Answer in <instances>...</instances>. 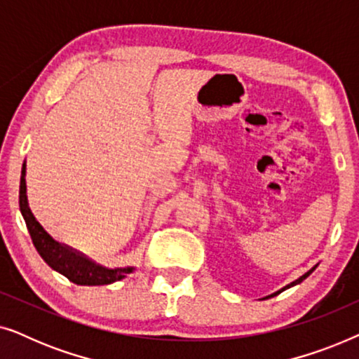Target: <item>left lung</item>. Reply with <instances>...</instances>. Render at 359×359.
<instances>
[{
  "label": "left lung",
  "instance_id": "obj_1",
  "mask_svg": "<svg viewBox=\"0 0 359 359\" xmlns=\"http://www.w3.org/2000/svg\"><path fill=\"white\" fill-rule=\"evenodd\" d=\"M316 268H317V264H316V266H312L311 269H309V271H306V273H304V274H302V276H299L297 279H294V281H292V283H289V284H287V286H284L283 289H279V291H278V292H274V294H271V296H268V297H264V299H269V297H274V296H278V294H279V292H283V291H284V289L291 287V286H294V284H299V283H302V281H304V279H306V278L309 276V274H311V273H312V271H313V269H316Z\"/></svg>",
  "mask_w": 359,
  "mask_h": 359
}]
</instances>
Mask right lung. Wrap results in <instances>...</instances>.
Masks as SVG:
<instances>
[{
	"mask_svg": "<svg viewBox=\"0 0 359 359\" xmlns=\"http://www.w3.org/2000/svg\"><path fill=\"white\" fill-rule=\"evenodd\" d=\"M26 165H22L21 171V186H19V209L24 220H26L27 230L31 233L32 243L41 255L43 262H46L52 269H55L63 276L70 279L72 283L81 284V286H102V284H111L119 281L129 274L134 268H114L107 269L102 268L85 255H81L76 250H73L67 245H62L53 240L42 225L37 222L34 217L31 209L27 204L26 196Z\"/></svg>",
	"mask_w": 359,
	"mask_h": 359,
	"instance_id": "right-lung-1",
	"label": "right lung"
}]
</instances>
